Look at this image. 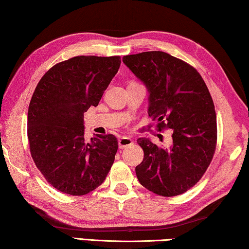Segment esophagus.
Here are the masks:
<instances>
[{"label": "esophagus", "instance_id": "obj_1", "mask_svg": "<svg viewBox=\"0 0 249 249\" xmlns=\"http://www.w3.org/2000/svg\"><path fill=\"white\" fill-rule=\"evenodd\" d=\"M133 144H134V142H133L132 139H129V137L123 136V137H121L120 140H118V147H120V148L128 147V146H131Z\"/></svg>", "mask_w": 249, "mask_h": 249}]
</instances>
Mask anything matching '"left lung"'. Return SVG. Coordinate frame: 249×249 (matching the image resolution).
<instances>
[{
    "label": "left lung",
    "instance_id": "left-lung-1",
    "mask_svg": "<svg viewBox=\"0 0 249 249\" xmlns=\"http://www.w3.org/2000/svg\"><path fill=\"white\" fill-rule=\"evenodd\" d=\"M123 62L148 89V115L157 131L173 129L169 148L137 140L144 151L137 179L160 196L183 194L202 178L215 154L217 122L210 90L195 68L160 51L126 55Z\"/></svg>",
    "mask_w": 249,
    "mask_h": 249
}]
</instances>
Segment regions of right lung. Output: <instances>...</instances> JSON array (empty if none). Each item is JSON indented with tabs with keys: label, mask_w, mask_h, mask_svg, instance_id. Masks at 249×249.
I'll list each match as a JSON object with an SVG mask.
<instances>
[{
	"label": "right lung",
	"mask_w": 249,
	"mask_h": 249,
	"mask_svg": "<svg viewBox=\"0 0 249 249\" xmlns=\"http://www.w3.org/2000/svg\"><path fill=\"white\" fill-rule=\"evenodd\" d=\"M121 65V56L81 55L43 75L27 112L31 156L47 183L82 196L105 180L118 142L112 134L84 137V113L97 106Z\"/></svg>",
	"instance_id": "1"
}]
</instances>
